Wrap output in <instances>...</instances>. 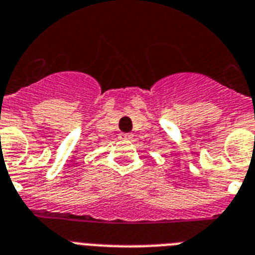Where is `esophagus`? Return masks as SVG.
<instances>
[{
  "label": "esophagus",
  "mask_w": 255,
  "mask_h": 255,
  "mask_svg": "<svg viewBox=\"0 0 255 255\" xmlns=\"http://www.w3.org/2000/svg\"><path fill=\"white\" fill-rule=\"evenodd\" d=\"M132 137H133V134L132 133H121L119 134V138H121V140H131Z\"/></svg>",
  "instance_id": "1"
}]
</instances>
